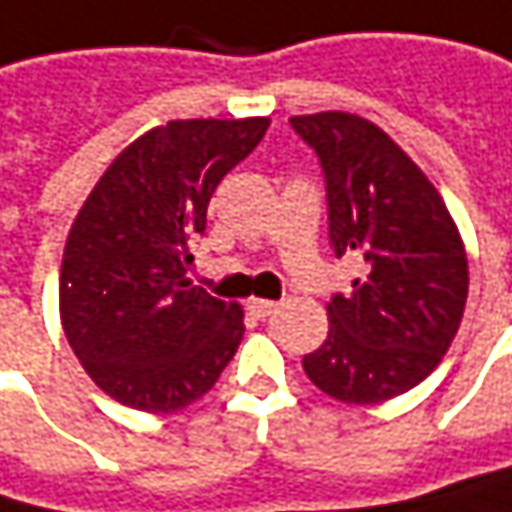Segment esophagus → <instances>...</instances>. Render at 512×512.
Wrapping results in <instances>:
<instances>
[{
  "label": "esophagus",
  "mask_w": 512,
  "mask_h": 512,
  "mask_svg": "<svg viewBox=\"0 0 512 512\" xmlns=\"http://www.w3.org/2000/svg\"><path fill=\"white\" fill-rule=\"evenodd\" d=\"M249 310L255 313L257 319H266V316L278 313V304L266 302V299H252V302H249Z\"/></svg>",
  "instance_id": "obj_1"
}]
</instances>
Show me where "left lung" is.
Wrapping results in <instances>:
<instances>
[{"mask_svg":"<svg viewBox=\"0 0 512 512\" xmlns=\"http://www.w3.org/2000/svg\"><path fill=\"white\" fill-rule=\"evenodd\" d=\"M290 125L322 163L334 252L366 260L349 296L328 302V340L302 366L331 398L378 404L422 384L451 346L466 249L437 187L375 122L325 111Z\"/></svg>","mask_w":512,"mask_h":512,"instance_id":"1","label":"left lung"}]
</instances>
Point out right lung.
Listing matches in <instances>:
<instances>
[{
  "instance_id": "right-lung-1",
  "label": "right lung",
  "mask_w": 512,
  "mask_h": 512,
  "mask_svg": "<svg viewBox=\"0 0 512 512\" xmlns=\"http://www.w3.org/2000/svg\"><path fill=\"white\" fill-rule=\"evenodd\" d=\"M266 117L172 119L125 146L81 205L61 263V322L96 387L146 413L208 393L243 340V307L193 287L190 240Z\"/></svg>"
}]
</instances>
